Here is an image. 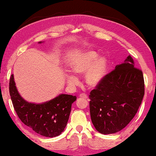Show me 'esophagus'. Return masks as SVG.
Segmentation results:
<instances>
[{
  "label": "esophagus",
  "instance_id": "34e87169",
  "mask_svg": "<svg viewBox=\"0 0 156 156\" xmlns=\"http://www.w3.org/2000/svg\"><path fill=\"white\" fill-rule=\"evenodd\" d=\"M80 98H88V96L86 95V94H80Z\"/></svg>",
  "mask_w": 156,
  "mask_h": 156
}]
</instances>
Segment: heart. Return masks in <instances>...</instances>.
<instances>
[{
	"label": "heart",
	"mask_w": 156,
	"mask_h": 156,
	"mask_svg": "<svg viewBox=\"0 0 156 156\" xmlns=\"http://www.w3.org/2000/svg\"><path fill=\"white\" fill-rule=\"evenodd\" d=\"M99 55L89 51L80 55L75 59L72 65L73 71L76 74L86 75V83L90 87H95L102 81L108 69V60L105 57L98 58ZM67 80L70 85H76L78 78L72 75H67Z\"/></svg>",
	"instance_id": "heart-1"
}]
</instances>
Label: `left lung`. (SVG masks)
<instances>
[{"label": "left lung", "instance_id": "left-lung-1", "mask_svg": "<svg viewBox=\"0 0 156 156\" xmlns=\"http://www.w3.org/2000/svg\"><path fill=\"white\" fill-rule=\"evenodd\" d=\"M128 55L90 92L93 125L104 135L117 133L135 117L145 94L143 71Z\"/></svg>", "mask_w": 156, "mask_h": 156}]
</instances>
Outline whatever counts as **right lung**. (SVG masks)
Returning a JSON list of instances; mask_svg holds the SVG:
<instances>
[{
	"label": "right lung",
	"mask_w": 156,
	"mask_h": 156,
	"mask_svg": "<svg viewBox=\"0 0 156 156\" xmlns=\"http://www.w3.org/2000/svg\"><path fill=\"white\" fill-rule=\"evenodd\" d=\"M9 93L13 108L21 121L37 133L48 137H56L63 132L72 104L76 100V96L60 94L43 104L29 103L19 95L13 75L10 78Z\"/></svg>",
	"instance_id": "add662e5"
}]
</instances>
